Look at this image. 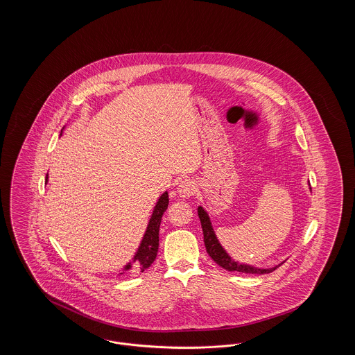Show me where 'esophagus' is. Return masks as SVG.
I'll return each instance as SVG.
<instances>
[{
    "mask_svg": "<svg viewBox=\"0 0 355 355\" xmlns=\"http://www.w3.org/2000/svg\"><path fill=\"white\" fill-rule=\"evenodd\" d=\"M194 190H196L194 181L193 180H187V178L184 180V181H181L178 187H177V193H178V196L181 198H189L190 196H193Z\"/></svg>",
    "mask_w": 355,
    "mask_h": 355,
    "instance_id": "34e87169",
    "label": "esophagus"
}]
</instances>
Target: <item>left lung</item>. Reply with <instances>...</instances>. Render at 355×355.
I'll return each mask as SVG.
<instances>
[{
  "instance_id": "obj_1",
  "label": "left lung",
  "mask_w": 355,
  "mask_h": 355,
  "mask_svg": "<svg viewBox=\"0 0 355 355\" xmlns=\"http://www.w3.org/2000/svg\"><path fill=\"white\" fill-rule=\"evenodd\" d=\"M310 185V184H309ZM311 190V187H310ZM198 217L201 220V226H202L203 241H205V246H206V252L211 257V259L218 263L220 268H223L227 271H239V272H246V274H266L275 270L277 268H279L282 263L270 268V269H259L252 265H246V263H241L238 261H234L227 252L222 248V245L218 241V238L214 233V229L211 226L210 217L207 214V211L203 209L202 206H198Z\"/></svg>"
}]
</instances>
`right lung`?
<instances>
[{"label": "right lung", "mask_w": 355, "mask_h": 355, "mask_svg": "<svg viewBox=\"0 0 355 355\" xmlns=\"http://www.w3.org/2000/svg\"><path fill=\"white\" fill-rule=\"evenodd\" d=\"M46 181H48V174H46ZM168 205H169V196H168V191H165L158 198V201L154 206L152 217L148 223L146 232L142 236V241L135 252L133 261L126 263L119 274H125L130 270L133 272H142L152 266L157 257L158 245H159V225H161L164 213L168 209Z\"/></svg>", "instance_id": "1"}]
</instances>
